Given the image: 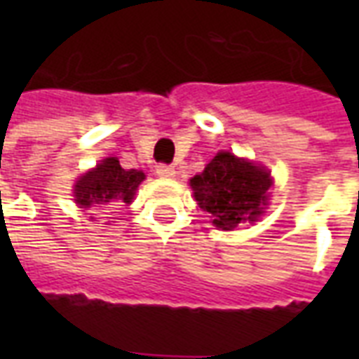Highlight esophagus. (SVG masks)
<instances>
[{"label":"esophagus","mask_w":359,"mask_h":359,"mask_svg":"<svg viewBox=\"0 0 359 359\" xmlns=\"http://www.w3.org/2000/svg\"><path fill=\"white\" fill-rule=\"evenodd\" d=\"M156 173L160 175V177H173L175 168L173 165H169V163H158Z\"/></svg>","instance_id":"1"}]
</instances>
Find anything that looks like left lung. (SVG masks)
Instances as JSON below:
<instances>
[{"label":"left lung","mask_w":359,"mask_h":359,"mask_svg":"<svg viewBox=\"0 0 359 359\" xmlns=\"http://www.w3.org/2000/svg\"><path fill=\"white\" fill-rule=\"evenodd\" d=\"M190 186L199 207L212 216V224L231 231L261 216L272 179L255 163L231 152H218L203 173L190 180Z\"/></svg>","instance_id":"1"}]
</instances>
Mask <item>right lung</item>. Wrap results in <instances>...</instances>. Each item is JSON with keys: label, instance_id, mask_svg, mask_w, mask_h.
<instances>
[{"label": "right lung", "instance_id": "add662e5", "mask_svg": "<svg viewBox=\"0 0 359 359\" xmlns=\"http://www.w3.org/2000/svg\"><path fill=\"white\" fill-rule=\"evenodd\" d=\"M145 173L137 169H123L117 158H106L102 163L86 173L74 186L76 203L81 208L130 203Z\"/></svg>", "mask_w": 359, "mask_h": 359}]
</instances>
